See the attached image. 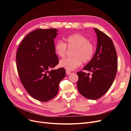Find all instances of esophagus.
Returning <instances> with one entry per match:
<instances>
[{
    "label": "esophagus",
    "mask_w": 131,
    "mask_h": 131,
    "mask_svg": "<svg viewBox=\"0 0 131 131\" xmlns=\"http://www.w3.org/2000/svg\"><path fill=\"white\" fill-rule=\"evenodd\" d=\"M66 73L67 75H70V74H71V72L70 71H67H67H66Z\"/></svg>",
    "instance_id": "esophagus-1"
}]
</instances>
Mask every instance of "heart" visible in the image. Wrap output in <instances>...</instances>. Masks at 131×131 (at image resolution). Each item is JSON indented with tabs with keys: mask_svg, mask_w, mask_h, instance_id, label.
Wrapping results in <instances>:
<instances>
[{
	"mask_svg": "<svg viewBox=\"0 0 131 131\" xmlns=\"http://www.w3.org/2000/svg\"><path fill=\"white\" fill-rule=\"evenodd\" d=\"M65 43L58 41L54 45L55 53L60 58L66 56L67 47L69 49L74 48L72 52L73 57L62 59L59 66L67 70L72 71L80 67L82 62L86 64L90 62L95 53V46L89 42V39L81 34L76 33L64 38Z\"/></svg>",
	"mask_w": 131,
	"mask_h": 131,
	"instance_id": "heart-1",
	"label": "heart"
}]
</instances>
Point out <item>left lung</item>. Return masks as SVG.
Here are the masks:
<instances>
[{
    "label": "left lung",
    "instance_id": "left-lung-1",
    "mask_svg": "<svg viewBox=\"0 0 131 131\" xmlns=\"http://www.w3.org/2000/svg\"><path fill=\"white\" fill-rule=\"evenodd\" d=\"M97 37L96 51L92 60L83 68L92 73L78 72L77 88L85 98L96 100L104 95L111 87L117 71V55L112 39L105 33L94 29Z\"/></svg>",
    "mask_w": 131,
    "mask_h": 131
}]
</instances>
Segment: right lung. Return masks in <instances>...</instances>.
<instances>
[{
	"instance_id": "right-lung-1",
	"label": "right lung",
	"mask_w": 131,
	"mask_h": 131,
	"mask_svg": "<svg viewBox=\"0 0 131 131\" xmlns=\"http://www.w3.org/2000/svg\"><path fill=\"white\" fill-rule=\"evenodd\" d=\"M56 29H39L29 33L19 45L16 60L20 82L32 97L42 102L56 96L64 68L52 69L59 63L54 51Z\"/></svg>"
}]
</instances>
